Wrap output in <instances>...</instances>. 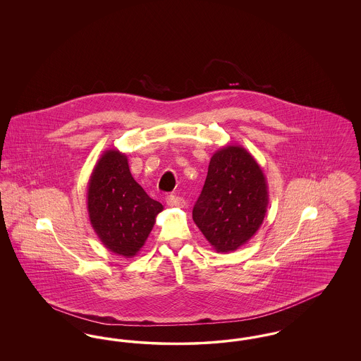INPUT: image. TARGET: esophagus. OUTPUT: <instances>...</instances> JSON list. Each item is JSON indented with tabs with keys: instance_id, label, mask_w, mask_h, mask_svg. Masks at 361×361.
Masks as SVG:
<instances>
[{
	"instance_id": "esophagus-1",
	"label": "esophagus",
	"mask_w": 361,
	"mask_h": 361,
	"mask_svg": "<svg viewBox=\"0 0 361 361\" xmlns=\"http://www.w3.org/2000/svg\"><path fill=\"white\" fill-rule=\"evenodd\" d=\"M166 204L171 207H177V208H184L187 203L183 197H178L176 195H168L166 196Z\"/></svg>"
}]
</instances>
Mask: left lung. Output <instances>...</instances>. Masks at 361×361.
I'll list each match as a JSON object with an SVG mask.
<instances>
[{
  "instance_id": "1",
  "label": "left lung",
  "mask_w": 361,
  "mask_h": 361,
  "mask_svg": "<svg viewBox=\"0 0 361 361\" xmlns=\"http://www.w3.org/2000/svg\"><path fill=\"white\" fill-rule=\"evenodd\" d=\"M268 203L267 178L255 157L228 145L211 157L192 218L218 253H228L257 233Z\"/></svg>"
}]
</instances>
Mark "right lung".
I'll return each mask as SVG.
<instances>
[{
  "label": "right lung",
  "instance_id": "1",
  "mask_svg": "<svg viewBox=\"0 0 361 361\" xmlns=\"http://www.w3.org/2000/svg\"><path fill=\"white\" fill-rule=\"evenodd\" d=\"M89 221L112 253L134 257L153 230L164 209L134 180L127 155L118 149L105 150L87 183Z\"/></svg>",
  "mask_w": 361,
  "mask_h": 361
}]
</instances>
